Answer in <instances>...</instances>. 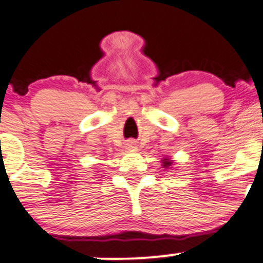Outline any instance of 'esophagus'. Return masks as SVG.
I'll list each match as a JSON object with an SVG mask.
<instances>
[{"label": "esophagus", "instance_id": "34e87169", "mask_svg": "<svg viewBox=\"0 0 263 263\" xmlns=\"http://www.w3.org/2000/svg\"><path fill=\"white\" fill-rule=\"evenodd\" d=\"M126 148H129V149H134V148H137V146H136V143H134L133 141H129L126 143Z\"/></svg>", "mask_w": 263, "mask_h": 263}]
</instances>
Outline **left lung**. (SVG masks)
I'll return each instance as SVG.
<instances>
[{"instance_id": "1", "label": "left lung", "mask_w": 263, "mask_h": 263, "mask_svg": "<svg viewBox=\"0 0 263 263\" xmlns=\"http://www.w3.org/2000/svg\"><path fill=\"white\" fill-rule=\"evenodd\" d=\"M173 165V160H169V159H162V166L166 169V167L172 166Z\"/></svg>"}]
</instances>
